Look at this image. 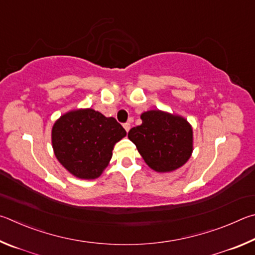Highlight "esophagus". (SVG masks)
Returning <instances> with one entry per match:
<instances>
[{"label":"esophagus","mask_w":255,"mask_h":255,"mask_svg":"<svg viewBox=\"0 0 255 255\" xmlns=\"http://www.w3.org/2000/svg\"><path fill=\"white\" fill-rule=\"evenodd\" d=\"M123 127H124V128H125V131L128 132V131H130V128H131V124L128 123H128H124Z\"/></svg>","instance_id":"obj_1"}]
</instances>
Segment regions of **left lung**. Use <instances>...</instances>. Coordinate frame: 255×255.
<instances>
[{"label":"left lung","instance_id":"obj_1","mask_svg":"<svg viewBox=\"0 0 255 255\" xmlns=\"http://www.w3.org/2000/svg\"><path fill=\"white\" fill-rule=\"evenodd\" d=\"M142 124L132 128L128 139L148 166L170 172L188 161L193 153V128L187 120L159 110L141 114Z\"/></svg>","mask_w":255,"mask_h":255}]
</instances>
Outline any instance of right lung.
Segmentation results:
<instances>
[{
    "label": "right lung",
    "mask_w": 255,
    "mask_h": 255,
    "mask_svg": "<svg viewBox=\"0 0 255 255\" xmlns=\"http://www.w3.org/2000/svg\"><path fill=\"white\" fill-rule=\"evenodd\" d=\"M127 135L114 118L93 109H80L61 115L52 127L53 152L71 175L96 179L109 166L116 142Z\"/></svg>",
    "instance_id": "right-lung-1"
}]
</instances>
